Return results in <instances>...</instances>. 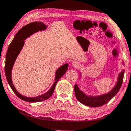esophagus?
I'll return each instance as SVG.
<instances>
[{
	"label": "esophagus",
	"instance_id": "1",
	"mask_svg": "<svg viewBox=\"0 0 131 131\" xmlns=\"http://www.w3.org/2000/svg\"><path fill=\"white\" fill-rule=\"evenodd\" d=\"M72 66H74V67H77V66H79V62L77 61H73L72 62Z\"/></svg>",
	"mask_w": 131,
	"mask_h": 131
}]
</instances>
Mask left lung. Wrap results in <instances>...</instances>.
I'll list each match as a JSON object with an SVG mask.
<instances>
[{
  "label": "left lung",
  "mask_w": 131,
  "mask_h": 131,
  "mask_svg": "<svg viewBox=\"0 0 131 131\" xmlns=\"http://www.w3.org/2000/svg\"><path fill=\"white\" fill-rule=\"evenodd\" d=\"M124 73V71L123 70V72H121L119 75L118 82H117L116 85L115 86V87H114L112 91H111L110 92L107 93V94L101 95V96H87L85 94H84L81 91L79 90L78 86L76 84L74 87V91L77 99L80 103L86 106H90V107H99V106L105 105V104L107 103L108 102H109L119 91L121 87L122 83H123Z\"/></svg>",
  "instance_id": "1"
}]
</instances>
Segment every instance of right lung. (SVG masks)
I'll return each mask as SVG.
<instances>
[{"instance_id":"right-lung-1","label":"right lung","mask_w":131,"mask_h":131,"mask_svg":"<svg viewBox=\"0 0 131 131\" xmlns=\"http://www.w3.org/2000/svg\"><path fill=\"white\" fill-rule=\"evenodd\" d=\"M46 28V26L43 23L36 21L24 26L15 35L14 38L13 39L12 43L8 46L7 54H6L4 70H5V74L8 83L10 85L12 90L13 91V92L19 98L21 99L22 100L24 101L29 102H38L45 101L49 98L54 92L57 83L59 79L63 76L68 69V63L65 64V65L58 69L56 74H55V82L51 88L48 92L38 96L30 97L23 96L17 91L14 85H13L12 80V70L15 59H16L18 55L19 54V52L21 51L22 48L23 47L24 44V40L30 36L31 35L34 34V33L38 32L39 30H44Z\"/></svg>"}]
</instances>
